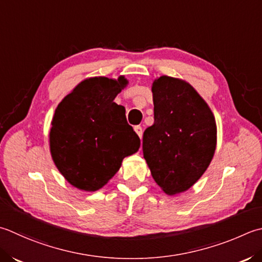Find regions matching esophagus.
Instances as JSON below:
<instances>
[{
  "mask_svg": "<svg viewBox=\"0 0 262 262\" xmlns=\"http://www.w3.org/2000/svg\"><path fill=\"white\" fill-rule=\"evenodd\" d=\"M134 130H135L136 134L138 135V137H140L141 140H142V136H143V129H142V127H141V126H135V127H134Z\"/></svg>",
  "mask_w": 262,
  "mask_h": 262,
  "instance_id": "34e87169",
  "label": "esophagus"
}]
</instances>
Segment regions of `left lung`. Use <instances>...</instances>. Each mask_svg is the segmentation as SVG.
Instances as JSON below:
<instances>
[{"instance_id":"8db88e82","label":"left lung","mask_w":262,"mask_h":262,"mask_svg":"<svg viewBox=\"0 0 262 262\" xmlns=\"http://www.w3.org/2000/svg\"><path fill=\"white\" fill-rule=\"evenodd\" d=\"M155 124L143 135V156L167 195L191 188L207 170L217 146L211 109L186 80L160 76L152 83Z\"/></svg>"}]
</instances>
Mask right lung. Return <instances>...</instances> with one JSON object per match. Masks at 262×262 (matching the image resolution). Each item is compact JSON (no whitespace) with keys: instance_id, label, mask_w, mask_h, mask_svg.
<instances>
[{"instance_id":"add662e5","label":"right lung","mask_w":262,"mask_h":262,"mask_svg":"<svg viewBox=\"0 0 262 262\" xmlns=\"http://www.w3.org/2000/svg\"><path fill=\"white\" fill-rule=\"evenodd\" d=\"M128 83L125 76L90 77L56 106L50 152L55 167L74 187L99 191L119 170L124 158L140 148V137L127 124L125 107L114 102Z\"/></svg>"}]
</instances>
